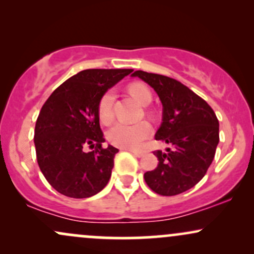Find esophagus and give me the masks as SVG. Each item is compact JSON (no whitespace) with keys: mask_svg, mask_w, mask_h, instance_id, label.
I'll return each instance as SVG.
<instances>
[{"mask_svg":"<svg viewBox=\"0 0 254 254\" xmlns=\"http://www.w3.org/2000/svg\"><path fill=\"white\" fill-rule=\"evenodd\" d=\"M131 153H132L133 155L137 156V157H142L144 155L143 151H138V150H131Z\"/></svg>","mask_w":254,"mask_h":254,"instance_id":"esophagus-1","label":"esophagus"}]
</instances>
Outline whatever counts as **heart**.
Listing matches in <instances>:
<instances>
[{
  "mask_svg": "<svg viewBox=\"0 0 254 254\" xmlns=\"http://www.w3.org/2000/svg\"><path fill=\"white\" fill-rule=\"evenodd\" d=\"M130 94L142 105H148L151 101V93L142 83H132L129 87ZM113 103H115V92L109 89L104 93L98 105L99 119L105 124L110 123L113 117ZM150 125L147 122L137 124L116 123L107 131V139L110 143L121 148H137L149 136Z\"/></svg>",
  "mask_w": 254,
  "mask_h": 254,
  "instance_id": "obj_1",
  "label": "heart"
}]
</instances>
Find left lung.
I'll return each instance as SVG.
<instances>
[{"instance_id":"1","label":"left lung","mask_w":254,"mask_h":254,"mask_svg":"<svg viewBox=\"0 0 254 254\" xmlns=\"http://www.w3.org/2000/svg\"><path fill=\"white\" fill-rule=\"evenodd\" d=\"M132 76L147 82L162 103V123L156 141L171 148L154 151L155 170L145 172L147 185L161 196H176L190 190L205 176L220 141L218 121L205 100L179 81L137 70Z\"/></svg>"}]
</instances>
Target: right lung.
I'll return each instance as SVG.
<instances>
[{
    "instance_id": "add662e5",
    "label": "right lung",
    "mask_w": 254,
    "mask_h": 254,
    "mask_svg": "<svg viewBox=\"0 0 254 254\" xmlns=\"http://www.w3.org/2000/svg\"><path fill=\"white\" fill-rule=\"evenodd\" d=\"M132 69H87L54 90L38 116L34 145L40 171L55 190L88 198L109 183L117 148L103 147L98 105ZM89 145L94 151L86 153Z\"/></svg>"
}]
</instances>
